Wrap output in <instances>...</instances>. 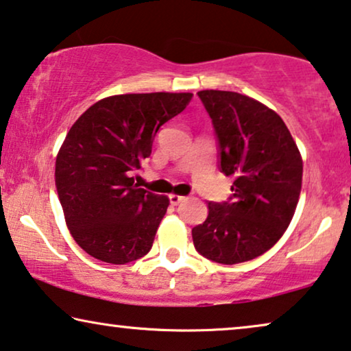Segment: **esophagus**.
Instances as JSON below:
<instances>
[{"label": "esophagus", "mask_w": 351, "mask_h": 351, "mask_svg": "<svg viewBox=\"0 0 351 351\" xmlns=\"http://www.w3.org/2000/svg\"><path fill=\"white\" fill-rule=\"evenodd\" d=\"M185 199H186L185 196H179V195H174V193L169 195V201H171V204H172V206H177V204L184 203Z\"/></svg>", "instance_id": "obj_1"}]
</instances>
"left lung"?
<instances>
[{"label":"left lung","mask_w":351,"mask_h":351,"mask_svg":"<svg viewBox=\"0 0 351 351\" xmlns=\"http://www.w3.org/2000/svg\"><path fill=\"white\" fill-rule=\"evenodd\" d=\"M198 97L213 119L220 171L234 180L228 201H210L208 219L191 230L195 249L223 265L252 261L275 246L295 213L299 148L280 114L257 100L213 89Z\"/></svg>","instance_id":"1"}]
</instances>
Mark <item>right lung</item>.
<instances>
[{"instance_id":"1","label":"right lung","mask_w":351,"mask_h":351,"mask_svg":"<svg viewBox=\"0 0 351 351\" xmlns=\"http://www.w3.org/2000/svg\"><path fill=\"white\" fill-rule=\"evenodd\" d=\"M190 93L123 94L89 107L66 134L56 186L76 244L123 265L148 254L169 199L134 185L162 124L190 104Z\"/></svg>"}]
</instances>
